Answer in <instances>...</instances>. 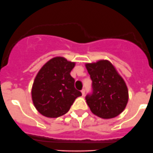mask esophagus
<instances>
[{
  "label": "esophagus",
  "mask_w": 153,
  "mask_h": 153,
  "mask_svg": "<svg viewBox=\"0 0 153 153\" xmlns=\"http://www.w3.org/2000/svg\"><path fill=\"white\" fill-rule=\"evenodd\" d=\"M81 93H82V96H84V94H85V89L81 90Z\"/></svg>",
  "instance_id": "esophagus-1"
}]
</instances>
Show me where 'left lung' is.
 Wrapping results in <instances>:
<instances>
[{"mask_svg": "<svg viewBox=\"0 0 153 153\" xmlns=\"http://www.w3.org/2000/svg\"><path fill=\"white\" fill-rule=\"evenodd\" d=\"M92 80V93L85 99L92 112L103 119H111L123 111L128 100L125 81L108 60L86 64Z\"/></svg>", "mask_w": 153, "mask_h": 153, "instance_id": "obj_1", "label": "left lung"}]
</instances>
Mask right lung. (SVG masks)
I'll use <instances>...</instances> for the list:
<instances>
[{"label":"right lung","mask_w":153,"mask_h":153,"mask_svg":"<svg viewBox=\"0 0 153 153\" xmlns=\"http://www.w3.org/2000/svg\"><path fill=\"white\" fill-rule=\"evenodd\" d=\"M75 63L57 57L47 62L39 71L33 84L32 100L43 116L56 118L69 111L74 101L81 96L75 88L70 75Z\"/></svg>","instance_id":"right-lung-1"}]
</instances>
